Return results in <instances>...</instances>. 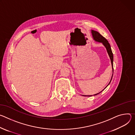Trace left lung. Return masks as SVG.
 Instances as JSON below:
<instances>
[{"label": "left lung", "instance_id": "obj_1", "mask_svg": "<svg viewBox=\"0 0 135 135\" xmlns=\"http://www.w3.org/2000/svg\"><path fill=\"white\" fill-rule=\"evenodd\" d=\"M92 35H93L94 40L95 41L98 42L102 43V44L104 45V47H106V48L107 49V51L108 52V55L109 56V57L110 58V61H111V63H112V68H113V52H112V49H111L110 44L109 43L108 41L105 38H104L103 36H102L99 32H98L97 31H92ZM112 77H113V76L112 77V79H111L109 84H110V81H111V80L112 79ZM108 85L106 86V87L108 86ZM101 92H100V93H97L96 94H94L93 95H98L99 93H100ZM83 96H85V97H86H86H91L92 95H83Z\"/></svg>", "mask_w": 135, "mask_h": 135}]
</instances>
